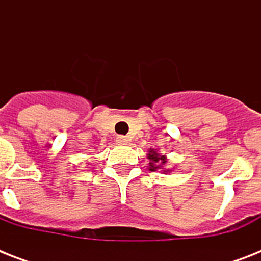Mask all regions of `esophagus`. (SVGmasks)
Returning <instances> with one entry per match:
<instances>
[{
	"mask_svg": "<svg viewBox=\"0 0 261 261\" xmlns=\"http://www.w3.org/2000/svg\"><path fill=\"white\" fill-rule=\"evenodd\" d=\"M128 142H130V139L124 137V135H118L116 137V143H119V145H127Z\"/></svg>",
	"mask_w": 261,
	"mask_h": 261,
	"instance_id": "obj_1",
	"label": "esophagus"
}]
</instances>
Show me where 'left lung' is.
<instances>
[{
  "label": "left lung",
  "instance_id": "8db88e82",
  "mask_svg": "<svg viewBox=\"0 0 261 261\" xmlns=\"http://www.w3.org/2000/svg\"><path fill=\"white\" fill-rule=\"evenodd\" d=\"M147 159L150 161V163H149V171L151 172L159 171V169H164L163 167L167 164V157L159 154L154 149H150V150H149ZM164 172H169V169H165Z\"/></svg>",
  "mask_w": 261,
  "mask_h": 261
}]
</instances>
